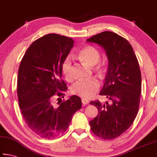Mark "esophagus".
<instances>
[{
    "mask_svg": "<svg viewBox=\"0 0 157 157\" xmlns=\"http://www.w3.org/2000/svg\"><path fill=\"white\" fill-rule=\"evenodd\" d=\"M82 104L85 105L89 104V101L88 100H86V98H82Z\"/></svg>",
    "mask_w": 157,
    "mask_h": 157,
    "instance_id": "34e87169",
    "label": "esophagus"
}]
</instances>
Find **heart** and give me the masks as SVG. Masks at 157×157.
I'll list each match as a JSON object with an SVG mask.
<instances>
[{"label":"heart","mask_w":157,"mask_h":157,"mask_svg":"<svg viewBox=\"0 0 157 157\" xmlns=\"http://www.w3.org/2000/svg\"><path fill=\"white\" fill-rule=\"evenodd\" d=\"M78 59L84 64L89 66H95V70L100 73H104L107 71V64L100 63L101 53L96 48L92 46H86L82 48L77 56ZM72 59L70 56L66 58L62 63V72L68 80L73 79L71 73ZM100 88V82L96 78H91L88 80H79L74 83L71 87V94L84 98H91Z\"/></svg>","instance_id":"1"}]
</instances>
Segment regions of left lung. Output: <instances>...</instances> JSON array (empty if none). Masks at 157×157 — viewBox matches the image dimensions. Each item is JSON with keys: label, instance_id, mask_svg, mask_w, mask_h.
Returning a JSON list of instances; mask_svg holds the SVG:
<instances>
[{"label": "left lung", "instance_id": "obj_1", "mask_svg": "<svg viewBox=\"0 0 157 157\" xmlns=\"http://www.w3.org/2000/svg\"><path fill=\"white\" fill-rule=\"evenodd\" d=\"M86 41L102 46L109 59L100 95L107 97L110 103L90 102L98 109L97 116L89 122L91 129L102 139H116L132 125L139 111L141 94L139 63L129 41L112 32H102Z\"/></svg>", "mask_w": 157, "mask_h": 157}]
</instances>
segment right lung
Wrapping results in <instances>:
<instances>
[{"mask_svg": "<svg viewBox=\"0 0 157 157\" xmlns=\"http://www.w3.org/2000/svg\"><path fill=\"white\" fill-rule=\"evenodd\" d=\"M73 45L70 37L46 34L29 46L20 63L17 95L21 114L29 128L44 139L66 132L82 107L77 95L54 105L55 98H63L68 89L62 79V63Z\"/></svg>", "mask_w": 157, "mask_h": 157, "instance_id": "right-lung-1", "label": "right lung"}]
</instances>
